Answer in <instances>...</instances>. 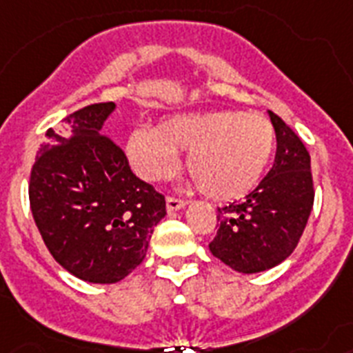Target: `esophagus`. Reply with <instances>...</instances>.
<instances>
[{
	"mask_svg": "<svg viewBox=\"0 0 353 353\" xmlns=\"http://www.w3.org/2000/svg\"><path fill=\"white\" fill-rule=\"evenodd\" d=\"M185 200H180V198H174V196H168L165 200V208H168V212H174L179 211V209L185 208Z\"/></svg>",
	"mask_w": 353,
	"mask_h": 353,
	"instance_id": "obj_1",
	"label": "esophagus"
}]
</instances>
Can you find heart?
I'll list each match as a JSON object with an SVG mask.
<instances>
[{
    "mask_svg": "<svg viewBox=\"0 0 353 353\" xmlns=\"http://www.w3.org/2000/svg\"><path fill=\"white\" fill-rule=\"evenodd\" d=\"M274 150V130L260 113H180L155 130H135L128 139L131 165L144 180L174 173L176 153L188 151L189 173L214 200H234L254 188Z\"/></svg>",
    "mask_w": 353,
    "mask_h": 353,
    "instance_id": "b5f03b06",
    "label": "heart"
}]
</instances>
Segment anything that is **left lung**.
<instances>
[{
  "instance_id": "left-lung-1",
  "label": "left lung",
  "mask_w": 353,
  "mask_h": 353,
  "mask_svg": "<svg viewBox=\"0 0 353 353\" xmlns=\"http://www.w3.org/2000/svg\"><path fill=\"white\" fill-rule=\"evenodd\" d=\"M276 131L272 170L243 200L218 208L209 250L236 272L254 274L285 261L298 245L314 205L310 155L296 133L269 112Z\"/></svg>"
}]
</instances>
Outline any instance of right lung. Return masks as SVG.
Listing matches in <instances>:
<instances>
[{"label": "right lung", "instance_id": "right-lung-1", "mask_svg": "<svg viewBox=\"0 0 353 353\" xmlns=\"http://www.w3.org/2000/svg\"><path fill=\"white\" fill-rule=\"evenodd\" d=\"M115 103L72 113L46 131L32 168L34 222L54 260L88 283H117L142 263L165 200L137 179L103 126Z\"/></svg>", "mask_w": 353, "mask_h": 353}]
</instances>
